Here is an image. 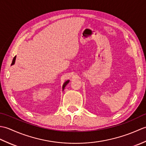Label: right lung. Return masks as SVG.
I'll use <instances>...</instances> for the list:
<instances>
[{"mask_svg":"<svg viewBox=\"0 0 146 146\" xmlns=\"http://www.w3.org/2000/svg\"><path fill=\"white\" fill-rule=\"evenodd\" d=\"M15 59H16V56H14V59H13V60H12V64H11V65H13V64H15ZM69 82H70V80H67V81H66V82H65L63 83V86H62V90H63V91L64 90V88H65V86H66L67 85V84H68V83H69Z\"/></svg>","mask_w":146,"mask_h":146,"instance_id":"obj_1","label":"right lung"}]
</instances>
